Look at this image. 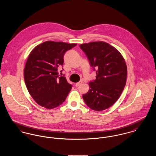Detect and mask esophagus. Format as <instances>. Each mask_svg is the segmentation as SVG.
Here are the masks:
<instances>
[{
  "mask_svg": "<svg viewBox=\"0 0 156 156\" xmlns=\"http://www.w3.org/2000/svg\"><path fill=\"white\" fill-rule=\"evenodd\" d=\"M82 83H83V82H82V81H80V82H78V83H76V84H75V86L78 87L79 86H80Z\"/></svg>",
  "mask_w": 156,
  "mask_h": 156,
  "instance_id": "esophagus-1",
  "label": "esophagus"
}]
</instances>
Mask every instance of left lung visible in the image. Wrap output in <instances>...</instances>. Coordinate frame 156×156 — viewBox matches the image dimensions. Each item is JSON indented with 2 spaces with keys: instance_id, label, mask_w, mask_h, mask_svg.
Returning <instances> with one entry per match:
<instances>
[{
  "instance_id": "left-lung-1",
  "label": "left lung",
  "mask_w": 156,
  "mask_h": 156,
  "mask_svg": "<svg viewBox=\"0 0 156 156\" xmlns=\"http://www.w3.org/2000/svg\"><path fill=\"white\" fill-rule=\"evenodd\" d=\"M86 53L90 66L96 70V80L88 83V91L83 95L87 105L101 111L118 100L126 86L127 66L121 53L103 42H91L80 45Z\"/></svg>"
}]
</instances>
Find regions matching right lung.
<instances>
[{
	"label": "right lung",
	"mask_w": 156,
	"mask_h": 156,
	"mask_svg": "<svg viewBox=\"0 0 156 156\" xmlns=\"http://www.w3.org/2000/svg\"><path fill=\"white\" fill-rule=\"evenodd\" d=\"M76 45L49 41L37 45L30 53L24 71V81L38 105L52 109L65 102L72 86L65 76H58V68L63 64L66 51Z\"/></svg>",
	"instance_id": "obj_1"
}]
</instances>
